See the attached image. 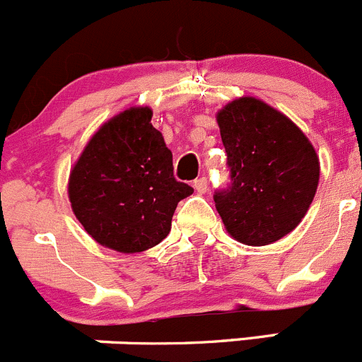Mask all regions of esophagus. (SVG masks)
I'll return each instance as SVG.
<instances>
[{"label":"esophagus","mask_w":362,"mask_h":362,"mask_svg":"<svg viewBox=\"0 0 362 362\" xmlns=\"http://www.w3.org/2000/svg\"><path fill=\"white\" fill-rule=\"evenodd\" d=\"M194 188L197 190V194H206V190H208V179H206V177L195 179Z\"/></svg>","instance_id":"1"}]
</instances>
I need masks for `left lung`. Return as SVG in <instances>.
I'll return each instance as SVG.
<instances>
[{"label":"left lung","instance_id":"left-lung-1","mask_svg":"<svg viewBox=\"0 0 362 362\" xmlns=\"http://www.w3.org/2000/svg\"><path fill=\"white\" fill-rule=\"evenodd\" d=\"M230 187L215 194L222 222L236 242L270 245L308 213L320 179V160L300 127L250 95L216 113Z\"/></svg>","mask_w":362,"mask_h":362}]
</instances>
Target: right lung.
Masks as SVG:
<instances>
[{"label":"right lung","mask_w":362,"mask_h":362,"mask_svg":"<svg viewBox=\"0 0 362 362\" xmlns=\"http://www.w3.org/2000/svg\"><path fill=\"white\" fill-rule=\"evenodd\" d=\"M151 119L149 106H132L106 120L69 174L76 218L99 245L122 254L167 238L177 202L194 194L174 177L172 153Z\"/></svg>","instance_id":"obj_1"}]
</instances>
